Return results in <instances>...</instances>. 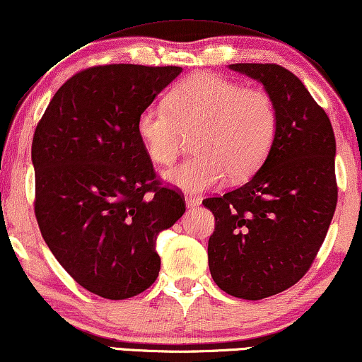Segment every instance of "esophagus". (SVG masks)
Returning <instances> with one entry per match:
<instances>
[{
	"mask_svg": "<svg viewBox=\"0 0 362 362\" xmlns=\"http://www.w3.org/2000/svg\"><path fill=\"white\" fill-rule=\"evenodd\" d=\"M197 205H200V199L192 197V196L186 197V207L187 209H194V207H197Z\"/></svg>",
	"mask_w": 362,
	"mask_h": 362,
	"instance_id": "esophagus-1",
	"label": "esophagus"
}]
</instances>
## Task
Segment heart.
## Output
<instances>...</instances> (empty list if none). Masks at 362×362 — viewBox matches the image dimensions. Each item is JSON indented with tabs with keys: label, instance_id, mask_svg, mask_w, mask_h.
<instances>
[{
	"label": "heart",
	"instance_id": "obj_1",
	"mask_svg": "<svg viewBox=\"0 0 362 362\" xmlns=\"http://www.w3.org/2000/svg\"><path fill=\"white\" fill-rule=\"evenodd\" d=\"M166 107H147L137 118V137L155 165H171L192 136L197 155L166 171L165 181L199 194L260 168L278 131L276 105L264 88L241 87L223 77L197 72L166 95Z\"/></svg>",
	"mask_w": 362,
	"mask_h": 362
}]
</instances>
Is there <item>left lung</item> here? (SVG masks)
Listing matches in <instances>:
<instances>
[{
    "label": "left lung",
    "mask_w": 362,
    "mask_h": 362,
    "mask_svg": "<svg viewBox=\"0 0 362 362\" xmlns=\"http://www.w3.org/2000/svg\"><path fill=\"white\" fill-rule=\"evenodd\" d=\"M276 105L278 131L251 180L204 205L215 216L209 239L214 281L231 296L264 299L288 290L313 265L337 207V144L329 116L291 71L238 63Z\"/></svg>",
    "instance_id": "obj_1"
}]
</instances>
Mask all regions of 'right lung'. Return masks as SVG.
I'll return each mask as SVG.
<instances>
[{
	"instance_id": "add662e5",
	"label": "right lung",
	"mask_w": 362,
	"mask_h": 362,
	"mask_svg": "<svg viewBox=\"0 0 362 362\" xmlns=\"http://www.w3.org/2000/svg\"><path fill=\"white\" fill-rule=\"evenodd\" d=\"M177 66L108 64L59 87L32 142L35 216L49 251L93 294L126 299L157 280V238L186 212L155 181L137 118Z\"/></svg>"
}]
</instances>
